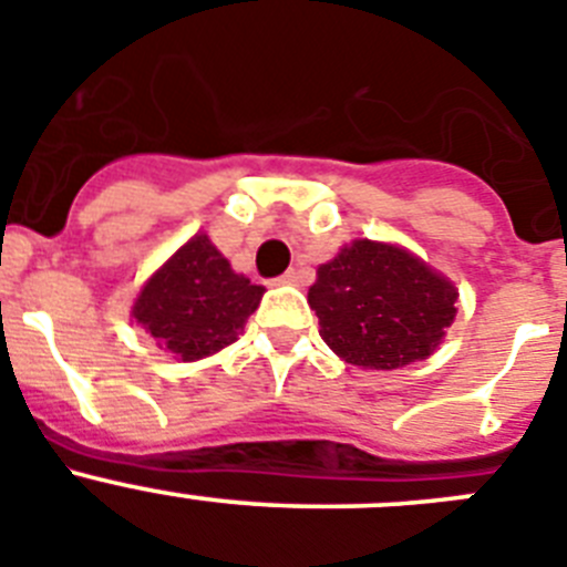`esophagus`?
Segmentation results:
<instances>
[{"label":"esophagus","mask_w":567,"mask_h":567,"mask_svg":"<svg viewBox=\"0 0 567 567\" xmlns=\"http://www.w3.org/2000/svg\"><path fill=\"white\" fill-rule=\"evenodd\" d=\"M299 282H302V274L293 271V268H290V271H285L282 277L274 279V285H299Z\"/></svg>","instance_id":"obj_1"}]
</instances>
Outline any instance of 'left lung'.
<instances>
[{
  "mask_svg": "<svg viewBox=\"0 0 567 567\" xmlns=\"http://www.w3.org/2000/svg\"><path fill=\"white\" fill-rule=\"evenodd\" d=\"M308 302L319 336L347 364L398 370L435 353L457 313V290L412 254L355 239L321 265Z\"/></svg>",
  "mask_w": 567,
  "mask_h": 567,
  "instance_id": "obj_1",
  "label": "left lung"
}]
</instances>
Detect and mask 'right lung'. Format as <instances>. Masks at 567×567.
I'll use <instances>...</instances> for the list:
<instances>
[{
    "label": "right lung",
    "mask_w": 567,
    "mask_h": 567,
    "mask_svg": "<svg viewBox=\"0 0 567 567\" xmlns=\"http://www.w3.org/2000/svg\"><path fill=\"white\" fill-rule=\"evenodd\" d=\"M262 293L197 234L144 285L132 316L163 350L195 361L237 341Z\"/></svg>",
    "instance_id": "right-lung-1"
}]
</instances>
